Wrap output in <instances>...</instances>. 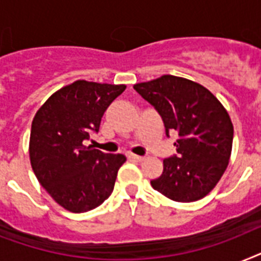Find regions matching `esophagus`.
I'll use <instances>...</instances> for the list:
<instances>
[{"label": "esophagus", "mask_w": 261, "mask_h": 261, "mask_svg": "<svg viewBox=\"0 0 261 261\" xmlns=\"http://www.w3.org/2000/svg\"><path fill=\"white\" fill-rule=\"evenodd\" d=\"M128 159L129 160L132 161H139V163H141V161H144V157L143 156H137V154H128Z\"/></svg>", "instance_id": "esophagus-1"}]
</instances>
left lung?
Masks as SVG:
<instances>
[{"label": "left lung", "instance_id": "8db88e82", "mask_svg": "<svg viewBox=\"0 0 261 261\" xmlns=\"http://www.w3.org/2000/svg\"><path fill=\"white\" fill-rule=\"evenodd\" d=\"M133 88L160 113L167 136L178 135L177 156L163 161L164 171L152 187L178 203L203 199L231 159L233 125L227 109L206 88L182 77L164 74Z\"/></svg>", "mask_w": 261, "mask_h": 261}]
</instances>
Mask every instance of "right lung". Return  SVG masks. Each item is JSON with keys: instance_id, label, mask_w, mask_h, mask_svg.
Masks as SVG:
<instances>
[{"instance_id": "1", "label": "right lung", "mask_w": 261, "mask_h": 261, "mask_svg": "<svg viewBox=\"0 0 261 261\" xmlns=\"http://www.w3.org/2000/svg\"><path fill=\"white\" fill-rule=\"evenodd\" d=\"M125 88L77 80L51 94L34 116L30 164L38 182L69 212L94 210L115 188L126 157L102 153L84 140L98 132L104 112Z\"/></svg>"}]
</instances>
